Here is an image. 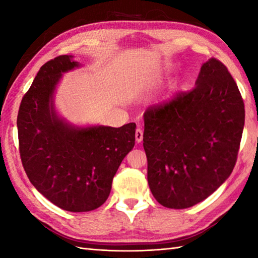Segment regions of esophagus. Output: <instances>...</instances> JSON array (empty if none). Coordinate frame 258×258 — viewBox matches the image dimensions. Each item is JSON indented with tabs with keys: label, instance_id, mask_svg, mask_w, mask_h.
Masks as SVG:
<instances>
[{
	"label": "esophagus",
	"instance_id": "34e87169",
	"mask_svg": "<svg viewBox=\"0 0 258 258\" xmlns=\"http://www.w3.org/2000/svg\"><path fill=\"white\" fill-rule=\"evenodd\" d=\"M135 140H137L138 143H140L143 140V132L141 128H137V131H135Z\"/></svg>",
	"mask_w": 258,
	"mask_h": 258
}]
</instances>
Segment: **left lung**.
<instances>
[{
    "label": "left lung",
    "mask_w": 258,
    "mask_h": 258,
    "mask_svg": "<svg viewBox=\"0 0 258 258\" xmlns=\"http://www.w3.org/2000/svg\"><path fill=\"white\" fill-rule=\"evenodd\" d=\"M148 183L167 208L195 206L232 173L244 125L241 94L221 61L200 68L196 87L143 115Z\"/></svg>",
    "instance_id": "obj_1"
}]
</instances>
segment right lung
I'll return each mask as SVG.
<instances>
[{
	"instance_id": "1",
	"label": "right lung",
	"mask_w": 258,
	"mask_h": 258,
	"mask_svg": "<svg viewBox=\"0 0 258 258\" xmlns=\"http://www.w3.org/2000/svg\"><path fill=\"white\" fill-rule=\"evenodd\" d=\"M73 55L47 61L21 100L17 127L25 172L36 190L68 212L106 202L112 178L135 143V125L76 126L59 116L54 93L64 73L81 67Z\"/></svg>"
}]
</instances>
